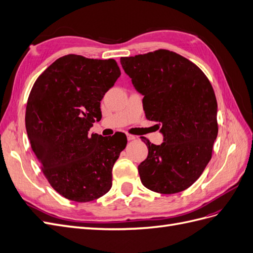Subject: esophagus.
I'll use <instances>...</instances> for the list:
<instances>
[{
  "label": "esophagus",
  "instance_id": "34e87169",
  "mask_svg": "<svg viewBox=\"0 0 253 253\" xmlns=\"http://www.w3.org/2000/svg\"><path fill=\"white\" fill-rule=\"evenodd\" d=\"M126 138H127V140H128V141H131V140L136 139V136L131 135V134H126Z\"/></svg>",
  "mask_w": 253,
  "mask_h": 253
}]
</instances>
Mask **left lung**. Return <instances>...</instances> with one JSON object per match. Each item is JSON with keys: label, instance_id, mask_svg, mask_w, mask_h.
<instances>
[{"label": "left lung", "instance_id": "left-lung-1", "mask_svg": "<svg viewBox=\"0 0 253 253\" xmlns=\"http://www.w3.org/2000/svg\"><path fill=\"white\" fill-rule=\"evenodd\" d=\"M120 63L143 96L145 117L159 122V145L145 139L149 154L138 166L142 185L178 193L198 179L212 156L218 132L217 102L206 75L178 53L159 49Z\"/></svg>", "mask_w": 253, "mask_h": 253}]
</instances>
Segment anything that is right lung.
<instances>
[{
    "mask_svg": "<svg viewBox=\"0 0 253 253\" xmlns=\"http://www.w3.org/2000/svg\"><path fill=\"white\" fill-rule=\"evenodd\" d=\"M120 77L114 59L67 55L56 60L30 91L26 132L45 177L59 194L91 202L112 188V170L126 136L88 134L101 120L100 101Z\"/></svg>",
    "mask_w": 253,
    "mask_h": 253,
    "instance_id": "right-lung-1",
    "label": "right lung"
}]
</instances>
